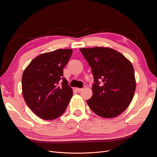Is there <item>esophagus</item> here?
Here are the masks:
<instances>
[{
    "label": "esophagus",
    "instance_id": "esophagus-1",
    "mask_svg": "<svg viewBox=\"0 0 157 157\" xmlns=\"http://www.w3.org/2000/svg\"><path fill=\"white\" fill-rule=\"evenodd\" d=\"M76 90H77V91H78V92H80V91H82V88H76Z\"/></svg>",
    "mask_w": 157,
    "mask_h": 157
}]
</instances>
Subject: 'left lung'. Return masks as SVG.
I'll use <instances>...</instances> for the list:
<instances>
[{"instance_id": "left-lung-1", "label": "left lung", "mask_w": 157, "mask_h": 157, "mask_svg": "<svg viewBox=\"0 0 157 157\" xmlns=\"http://www.w3.org/2000/svg\"><path fill=\"white\" fill-rule=\"evenodd\" d=\"M91 67L93 95L86 101L92 111L103 118L124 112L136 90L134 69L130 61L115 50L105 47L80 48Z\"/></svg>"}]
</instances>
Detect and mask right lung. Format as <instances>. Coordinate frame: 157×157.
I'll list each match as a JSON object with an SVG mask.
<instances>
[{"mask_svg":"<svg viewBox=\"0 0 157 157\" xmlns=\"http://www.w3.org/2000/svg\"><path fill=\"white\" fill-rule=\"evenodd\" d=\"M71 49H58L38 56L23 71L21 85L25 101L44 120H54L65 112L73 90L63 69L72 55Z\"/></svg>","mask_w":157,"mask_h":157,"instance_id":"1","label":"right lung"}]
</instances>
